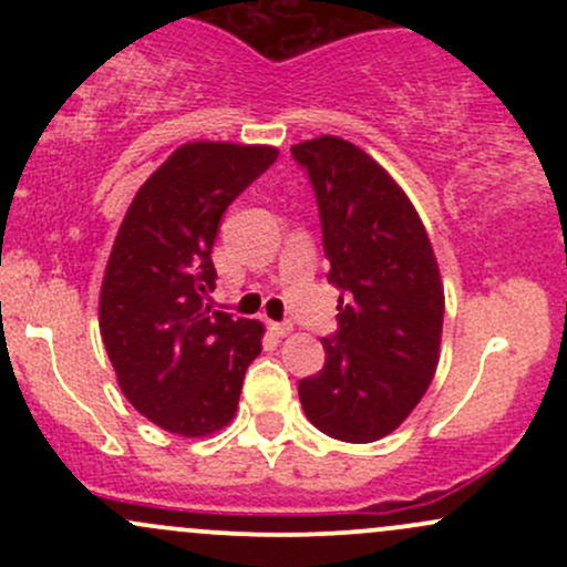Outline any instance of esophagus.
Listing matches in <instances>:
<instances>
[{
    "instance_id": "34e87169",
    "label": "esophagus",
    "mask_w": 567,
    "mask_h": 567,
    "mask_svg": "<svg viewBox=\"0 0 567 567\" xmlns=\"http://www.w3.org/2000/svg\"><path fill=\"white\" fill-rule=\"evenodd\" d=\"M269 330L277 338H285V336L292 333V322H269Z\"/></svg>"
}]
</instances>
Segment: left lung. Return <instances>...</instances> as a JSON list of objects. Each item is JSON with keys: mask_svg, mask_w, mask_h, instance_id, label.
<instances>
[{"mask_svg": "<svg viewBox=\"0 0 567 567\" xmlns=\"http://www.w3.org/2000/svg\"><path fill=\"white\" fill-rule=\"evenodd\" d=\"M320 207L338 330L324 368L298 383L306 419L343 442L394 432L421 402L440 360L437 258L400 186L354 143L320 135L290 148Z\"/></svg>", "mask_w": 567, "mask_h": 567, "instance_id": "left-lung-1", "label": "left lung"}]
</instances>
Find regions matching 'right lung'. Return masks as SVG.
Segmentation results:
<instances>
[{
    "mask_svg": "<svg viewBox=\"0 0 567 567\" xmlns=\"http://www.w3.org/2000/svg\"><path fill=\"white\" fill-rule=\"evenodd\" d=\"M271 146L197 141L175 148L135 194L101 285V336L130 405L205 437L237 413L264 324L213 309L226 207L277 159Z\"/></svg>",
    "mask_w": 567,
    "mask_h": 567,
    "instance_id": "add662e5",
    "label": "right lung"
}]
</instances>
